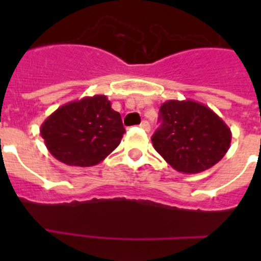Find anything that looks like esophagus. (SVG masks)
<instances>
[{
  "instance_id": "esophagus-1",
  "label": "esophagus",
  "mask_w": 261,
  "mask_h": 261,
  "mask_svg": "<svg viewBox=\"0 0 261 261\" xmlns=\"http://www.w3.org/2000/svg\"><path fill=\"white\" fill-rule=\"evenodd\" d=\"M140 128H142L144 130H150V124H149V121H146V120H144L141 124H140Z\"/></svg>"
}]
</instances>
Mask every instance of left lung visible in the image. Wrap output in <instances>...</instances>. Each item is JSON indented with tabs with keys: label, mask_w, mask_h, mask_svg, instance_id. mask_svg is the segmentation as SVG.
<instances>
[{
	"label": "left lung",
	"mask_w": 261,
	"mask_h": 261,
	"mask_svg": "<svg viewBox=\"0 0 261 261\" xmlns=\"http://www.w3.org/2000/svg\"><path fill=\"white\" fill-rule=\"evenodd\" d=\"M161 126L151 137L156 151L183 174H197L220 162L231 130L216 112L191 99L167 100L159 108Z\"/></svg>",
	"instance_id": "left-lung-1"
}]
</instances>
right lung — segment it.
Returning a JSON list of instances; mask_svg holds the SVG:
<instances>
[{"label":"right lung","mask_w":261,"mask_h":261,"mask_svg":"<svg viewBox=\"0 0 261 261\" xmlns=\"http://www.w3.org/2000/svg\"><path fill=\"white\" fill-rule=\"evenodd\" d=\"M125 129L106 95L85 96L57 108L44 120L40 135L49 153L69 166L100 163L119 146Z\"/></svg>","instance_id":"1"}]
</instances>
